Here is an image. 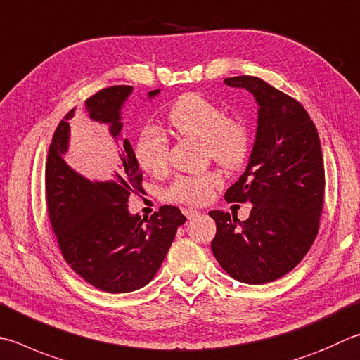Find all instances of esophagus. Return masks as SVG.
Wrapping results in <instances>:
<instances>
[{"instance_id":"esophagus-1","label":"esophagus","mask_w":360,"mask_h":360,"mask_svg":"<svg viewBox=\"0 0 360 360\" xmlns=\"http://www.w3.org/2000/svg\"><path fill=\"white\" fill-rule=\"evenodd\" d=\"M182 214H184L188 220H192V219L198 217V215H200V212L197 211V209H188V207L182 209Z\"/></svg>"}]
</instances>
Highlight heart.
Instances as JSON below:
<instances>
[{"label": "heart", "instance_id": "1", "mask_svg": "<svg viewBox=\"0 0 360 360\" xmlns=\"http://www.w3.org/2000/svg\"><path fill=\"white\" fill-rule=\"evenodd\" d=\"M167 121L178 135L201 141L206 154L221 168L236 169L247 160L250 134L245 122L238 116L224 115V110L205 96H181L169 108ZM135 155L145 172L165 173L169 163L168 140L155 129L143 130L136 140ZM220 182L217 172L178 176L165 191V198L184 205H205Z\"/></svg>", "mask_w": 360, "mask_h": 360}]
</instances>
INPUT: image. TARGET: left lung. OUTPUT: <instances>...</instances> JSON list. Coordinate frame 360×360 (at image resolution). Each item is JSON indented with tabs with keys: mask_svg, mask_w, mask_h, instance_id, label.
Wrapping results in <instances>:
<instances>
[{
	"mask_svg": "<svg viewBox=\"0 0 360 360\" xmlns=\"http://www.w3.org/2000/svg\"><path fill=\"white\" fill-rule=\"evenodd\" d=\"M258 103L257 139L245 172L226 201H250L240 221L211 211L217 233L211 250L234 280L263 285L294 269L315 240L324 205V163L318 130L300 103L258 77L225 78Z\"/></svg>",
	"mask_w": 360,
	"mask_h": 360,
	"instance_id": "8db88e82",
	"label": "left lung"
}]
</instances>
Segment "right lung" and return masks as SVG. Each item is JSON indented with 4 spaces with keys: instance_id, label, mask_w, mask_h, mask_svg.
<instances>
[{
    "instance_id": "1",
    "label": "right lung",
    "mask_w": 360,
    "mask_h": 360,
    "mask_svg": "<svg viewBox=\"0 0 360 360\" xmlns=\"http://www.w3.org/2000/svg\"><path fill=\"white\" fill-rule=\"evenodd\" d=\"M132 86L117 84L97 91L84 101L93 121L108 124L115 140L121 136V108ZM160 89L149 91L148 97ZM63 117L49 149L45 184L51 228L66 263L84 282L107 292H130L148 285L186 217L176 206H160L151 217L129 212L132 193L143 191V174L127 139L121 143V173L113 181H89L74 172L64 155L69 148V121Z\"/></svg>"
}]
</instances>
